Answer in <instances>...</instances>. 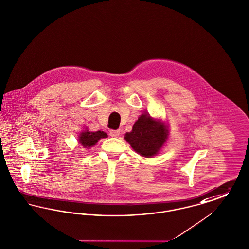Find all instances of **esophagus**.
I'll return each mask as SVG.
<instances>
[{
	"label": "esophagus",
	"mask_w": 249,
	"mask_h": 249,
	"mask_svg": "<svg viewBox=\"0 0 249 249\" xmlns=\"http://www.w3.org/2000/svg\"><path fill=\"white\" fill-rule=\"evenodd\" d=\"M120 135V130H110L109 131V136L112 138H117Z\"/></svg>",
	"instance_id": "esophagus-1"
}]
</instances>
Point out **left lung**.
I'll return each instance as SVG.
<instances>
[{
  "label": "left lung",
  "instance_id": "1",
  "mask_svg": "<svg viewBox=\"0 0 249 249\" xmlns=\"http://www.w3.org/2000/svg\"><path fill=\"white\" fill-rule=\"evenodd\" d=\"M168 138L167 127L149 114H142L134 124L124 139L131 147L145 157H154Z\"/></svg>",
  "mask_w": 249,
  "mask_h": 249
}]
</instances>
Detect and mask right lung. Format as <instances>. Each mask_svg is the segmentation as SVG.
<instances>
[{
    "label": "right lung",
    "instance_id": "add662e5",
    "mask_svg": "<svg viewBox=\"0 0 249 249\" xmlns=\"http://www.w3.org/2000/svg\"><path fill=\"white\" fill-rule=\"evenodd\" d=\"M107 137V135L103 131H96V132L84 131L79 135V142L83 147L90 148L97 143V142L100 139H104Z\"/></svg>",
    "mask_w": 249,
    "mask_h": 249
}]
</instances>
